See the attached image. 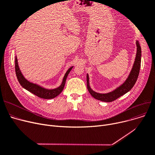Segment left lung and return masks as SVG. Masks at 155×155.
I'll list each match as a JSON object with an SVG mask.
<instances>
[{
	"label": "left lung",
	"mask_w": 155,
	"mask_h": 155,
	"mask_svg": "<svg viewBox=\"0 0 155 155\" xmlns=\"http://www.w3.org/2000/svg\"><path fill=\"white\" fill-rule=\"evenodd\" d=\"M137 45V53L136 56L135 61L134 63L133 68L131 70V73L125 81V82L121 85L120 87L115 89L114 91L107 93V94H99L93 91L89 85V78L88 75L87 74V89L91 94V95L94 97L95 99L99 100L103 102H110L116 100L120 96L123 95L124 94L128 92L133 87L134 84H136V80L137 79L138 75H139L140 67H141V49L140 45L139 42L136 41Z\"/></svg>",
	"instance_id": "1"
}]
</instances>
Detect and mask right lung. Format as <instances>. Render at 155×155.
<instances>
[{"instance_id":"1","label":"right lung","mask_w":155,"mask_h":155,"mask_svg":"<svg viewBox=\"0 0 155 155\" xmlns=\"http://www.w3.org/2000/svg\"><path fill=\"white\" fill-rule=\"evenodd\" d=\"M72 68L73 67H70L67 70V73H65L62 84L59 87L56 88L55 89H53V90H48V89H45L36 84L29 82V81H28L25 78H24L19 70L18 63L17 57H15V74H16V76H17L18 80L21 85L23 88L26 89L27 91L31 92L32 94H33L39 97V98H42L45 99H50L54 98V97L58 96L62 92L63 89L64 87L65 82H66L67 76L68 75V73H70V71H71V70L72 69Z\"/></svg>"}]
</instances>
